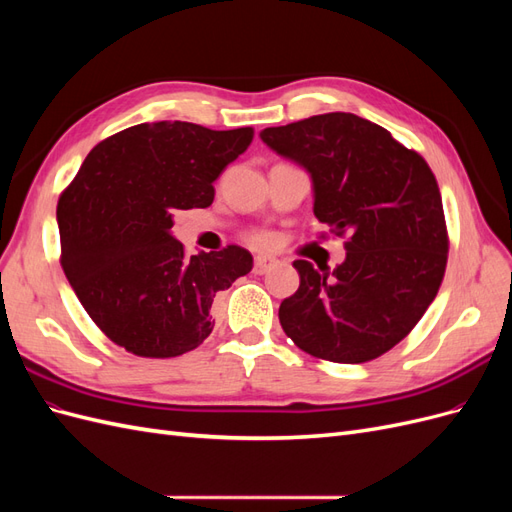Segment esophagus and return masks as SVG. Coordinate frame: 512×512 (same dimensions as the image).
I'll return each instance as SVG.
<instances>
[{
    "label": "esophagus",
    "instance_id": "1",
    "mask_svg": "<svg viewBox=\"0 0 512 512\" xmlns=\"http://www.w3.org/2000/svg\"><path fill=\"white\" fill-rule=\"evenodd\" d=\"M277 265V260L273 256H265V254H258L254 258V271L256 273H267L269 269H273Z\"/></svg>",
    "mask_w": 512,
    "mask_h": 512
}]
</instances>
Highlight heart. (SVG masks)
I'll return each mask as SVG.
<instances>
[{
    "label": "heart",
    "instance_id": "heart-1",
    "mask_svg": "<svg viewBox=\"0 0 512 512\" xmlns=\"http://www.w3.org/2000/svg\"><path fill=\"white\" fill-rule=\"evenodd\" d=\"M250 243L256 247H267L273 243V239H271V235H267V232H256V235L250 237Z\"/></svg>",
    "mask_w": 512,
    "mask_h": 512
}]
</instances>
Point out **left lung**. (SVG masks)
<instances>
[{"label":"left lung","instance_id":"1","mask_svg":"<svg viewBox=\"0 0 512 512\" xmlns=\"http://www.w3.org/2000/svg\"><path fill=\"white\" fill-rule=\"evenodd\" d=\"M312 177L314 215L348 235L333 271L294 260L301 284L280 305L284 333L307 354L367 363L399 344L442 284L448 235L438 181L416 151L352 113L260 132Z\"/></svg>","mask_w":512,"mask_h":512}]
</instances>
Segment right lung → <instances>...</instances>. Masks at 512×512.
I'll list each match as a JSON object with an SVG mask.
<instances>
[{
	"label": "right lung",
	"instance_id": "1",
	"mask_svg": "<svg viewBox=\"0 0 512 512\" xmlns=\"http://www.w3.org/2000/svg\"><path fill=\"white\" fill-rule=\"evenodd\" d=\"M252 138V128L158 121L89 151L57 203L61 267L111 342L170 359L209 337L215 294L252 271V254L228 245L188 258L170 228L177 211L213 203V181Z\"/></svg>",
	"mask_w": 512,
	"mask_h": 512
}]
</instances>
